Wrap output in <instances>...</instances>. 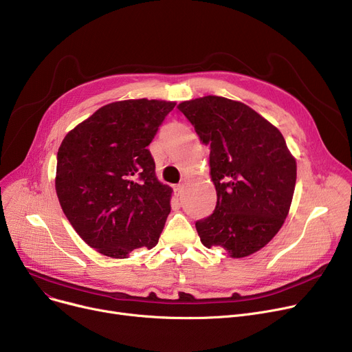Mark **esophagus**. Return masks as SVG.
Wrapping results in <instances>:
<instances>
[{"instance_id":"34e87169","label":"esophagus","mask_w":352,"mask_h":352,"mask_svg":"<svg viewBox=\"0 0 352 352\" xmlns=\"http://www.w3.org/2000/svg\"><path fill=\"white\" fill-rule=\"evenodd\" d=\"M182 190H184V184H182V182H179L178 186H175V187H174L175 195H181V194H182Z\"/></svg>"}]
</instances>
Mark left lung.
I'll list each match as a JSON object with an SVG mask.
<instances>
[{
  "instance_id": "8db88e82",
  "label": "left lung",
  "mask_w": 352,
  "mask_h": 352,
  "mask_svg": "<svg viewBox=\"0 0 352 352\" xmlns=\"http://www.w3.org/2000/svg\"><path fill=\"white\" fill-rule=\"evenodd\" d=\"M211 148L217 206L195 227L204 247L231 258L264 248L284 226L297 181V161L280 129L244 102L207 96L177 105Z\"/></svg>"
}]
</instances>
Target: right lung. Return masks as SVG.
<instances>
[{
    "label": "right lung",
    "mask_w": 352,
    "mask_h": 352,
    "mask_svg": "<svg viewBox=\"0 0 352 352\" xmlns=\"http://www.w3.org/2000/svg\"><path fill=\"white\" fill-rule=\"evenodd\" d=\"M174 101L107 104L74 126L57 154L55 191L72 228L111 258L158 244L173 188L155 174L146 150Z\"/></svg>",
    "instance_id": "right-lung-1"
}]
</instances>
